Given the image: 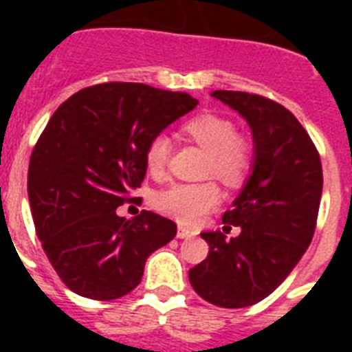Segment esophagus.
<instances>
[{"label":"esophagus","instance_id":"34e87169","mask_svg":"<svg viewBox=\"0 0 352 352\" xmlns=\"http://www.w3.org/2000/svg\"><path fill=\"white\" fill-rule=\"evenodd\" d=\"M193 235H195V232L186 228V226L181 225L179 228H177V237H179V239H190V237H193Z\"/></svg>","mask_w":352,"mask_h":352}]
</instances>
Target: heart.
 Here are the masks:
<instances>
[{
  "mask_svg": "<svg viewBox=\"0 0 352 352\" xmlns=\"http://www.w3.org/2000/svg\"><path fill=\"white\" fill-rule=\"evenodd\" d=\"M184 131L208 151L206 173H214L225 182H237L250 164V146L235 135V126L228 118L217 115H201L188 122ZM171 153L168 135L151 138L146 149V164L149 173L162 175ZM221 203V192L214 182L201 184H173L160 192L157 204L160 212L182 225L195 226L204 215Z\"/></svg>",
  "mask_w": 352,
  "mask_h": 352,
  "instance_id": "heart-1",
  "label": "heart"
}]
</instances>
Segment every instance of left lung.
Instances as JSON below:
<instances>
[{
    "label": "left lung",
    "mask_w": 352,
    "mask_h": 352,
    "mask_svg": "<svg viewBox=\"0 0 352 352\" xmlns=\"http://www.w3.org/2000/svg\"><path fill=\"white\" fill-rule=\"evenodd\" d=\"M245 118L254 138V159L245 186L225 212L237 237L201 234L208 257L190 270V283L203 300L243 309L272 294L292 272L314 235L322 199V162L298 118L265 96L214 91ZM230 228V226H228Z\"/></svg>",
    "instance_id": "8db88e82"
}]
</instances>
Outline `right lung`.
I'll return each instance as SVG.
<instances>
[{"label":"right lung","instance_id":"obj_1","mask_svg":"<svg viewBox=\"0 0 352 352\" xmlns=\"http://www.w3.org/2000/svg\"><path fill=\"white\" fill-rule=\"evenodd\" d=\"M188 93L109 82L74 93L41 133L29 164L30 212L52 268L76 294L117 300L142 279L144 265L168 245L177 225L142 210L117 208L140 188L146 149L177 118L195 109Z\"/></svg>","mask_w":352,"mask_h":352}]
</instances>
